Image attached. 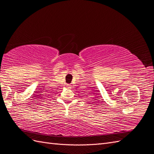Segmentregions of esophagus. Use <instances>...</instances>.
<instances>
[{
    "label": "esophagus",
    "instance_id": "1",
    "mask_svg": "<svg viewBox=\"0 0 154 154\" xmlns=\"http://www.w3.org/2000/svg\"><path fill=\"white\" fill-rule=\"evenodd\" d=\"M66 86H67V87H68V88H69V87H70V84H67Z\"/></svg>",
    "mask_w": 154,
    "mask_h": 154
}]
</instances>
